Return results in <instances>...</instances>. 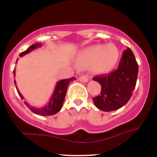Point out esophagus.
<instances>
[{"mask_svg": "<svg viewBox=\"0 0 157 157\" xmlns=\"http://www.w3.org/2000/svg\"><path fill=\"white\" fill-rule=\"evenodd\" d=\"M78 80H80V82H86L89 81V78H88L87 76H80V77H78Z\"/></svg>", "mask_w": 157, "mask_h": 157, "instance_id": "34e87169", "label": "esophagus"}]
</instances>
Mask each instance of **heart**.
<instances>
[{
  "instance_id": "1",
  "label": "heart",
  "mask_w": 157,
  "mask_h": 157,
  "mask_svg": "<svg viewBox=\"0 0 157 157\" xmlns=\"http://www.w3.org/2000/svg\"><path fill=\"white\" fill-rule=\"evenodd\" d=\"M118 57L119 51L113 45H97L81 52L77 60L82 66L93 65L97 71L107 72L115 66Z\"/></svg>"
}]
</instances>
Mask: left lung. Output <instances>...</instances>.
<instances>
[{
    "label": "left lung",
    "instance_id": "8db88e82",
    "mask_svg": "<svg viewBox=\"0 0 157 157\" xmlns=\"http://www.w3.org/2000/svg\"><path fill=\"white\" fill-rule=\"evenodd\" d=\"M138 75V64L130 48L122 52L118 68L110 74L93 77L101 85V92L94 103L103 111H112L125 105L132 96Z\"/></svg>",
    "mask_w": 157,
    "mask_h": 157
}]
</instances>
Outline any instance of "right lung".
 <instances>
[{
    "instance_id": "obj_1",
    "label": "right lung",
    "mask_w": 157,
    "mask_h": 157,
    "mask_svg": "<svg viewBox=\"0 0 157 157\" xmlns=\"http://www.w3.org/2000/svg\"><path fill=\"white\" fill-rule=\"evenodd\" d=\"M41 44H35L32 45L28 49L26 50V51L23 52L22 53H21L19 55L20 57H23V55H26V54L29 53L30 52L33 51L35 48L40 47ZM14 75H15V70L13 71ZM76 80L75 77H71V78L69 79H64V80H61L59 81V82H57L55 86V91H54L53 94L50 99L49 102L46 104L44 107L42 108H36L33 107V106L30 105L28 102L25 101L24 103L26 104V105L29 108L33 113H36V114L41 115V116H49V115H53L57 113L58 111H60L61 108H62L63 104V101L65 97H66V91H67V88L69 85L70 82H72L73 80ZM15 82V84L16 85L15 80H14ZM17 89V93H18L19 96L21 97V98L23 100V97L21 95V94L19 92L18 89Z\"/></svg>"
}]
</instances>
